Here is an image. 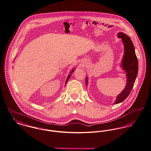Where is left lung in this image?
Here are the masks:
<instances>
[{
	"label": "left lung",
	"mask_w": 151,
	"mask_h": 151,
	"mask_svg": "<svg viewBox=\"0 0 151 151\" xmlns=\"http://www.w3.org/2000/svg\"><path fill=\"white\" fill-rule=\"evenodd\" d=\"M117 37L121 38L124 47V55L121 63L122 69L126 72L127 84L123 91L116 97L115 104H119L128 96L136 79L138 73V61L134 47L130 37L123 32H119ZM88 78H86V86L88 85Z\"/></svg>",
	"instance_id": "left-lung-1"
}]
</instances>
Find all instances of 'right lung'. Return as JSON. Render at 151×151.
<instances>
[{"mask_svg": "<svg viewBox=\"0 0 151 151\" xmlns=\"http://www.w3.org/2000/svg\"><path fill=\"white\" fill-rule=\"evenodd\" d=\"M75 71V68H73L72 71H71V72H70V74H69L68 75V77H67V79H66V81H65V86L66 85V84H67V81H68V80L70 79V77H71V73H72L73 72V71Z\"/></svg>", "mask_w": 151, "mask_h": 151, "instance_id": "obj_1", "label": "right lung"}]
</instances>
